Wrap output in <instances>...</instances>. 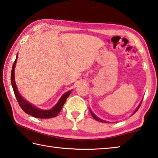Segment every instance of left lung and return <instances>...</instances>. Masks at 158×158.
I'll return each instance as SVG.
<instances>
[{
    "instance_id": "8db88e82",
    "label": "left lung",
    "mask_w": 158,
    "mask_h": 158,
    "mask_svg": "<svg viewBox=\"0 0 158 158\" xmlns=\"http://www.w3.org/2000/svg\"><path fill=\"white\" fill-rule=\"evenodd\" d=\"M142 101H141V102L139 104V105L138 106V107H137L136 108V109L134 111V112H133V114H132V115H133L135 114V113L138 111V109L139 108V106H140V105H141V103H142ZM90 113H91V115L93 116V118L95 119V120H96L97 121H98V122H100V123H111V122H108V121H106V120H102V119H100V118H99L98 117H97V116L95 115L93 112H92L91 110H90Z\"/></svg>"
}]
</instances>
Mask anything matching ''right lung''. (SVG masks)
<instances>
[{
	"instance_id": "obj_1",
	"label": "right lung",
	"mask_w": 158,
	"mask_h": 158,
	"mask_svg": "<svg viewBox=\"0 0 158 158\" xmlns=\"http://www.w3.org/2000/svg\"><path fill=\"white\" fill-rule=\"evenodd\" d=\"M17 58H18V55L16 56V60H15L13 64L12 69H11V85H12L15 96L16 98V100L18 101V102H19L20 106L21 107L22 109L26 113V114L30 115L34 118H51L56 117V116L61 111L62 106H63L64 104L65 103V102H66L67 98L69 97L72 90L67 91L62 95L60 99H59L58 102L56 103V105L53 107H52L51 109L44 110V109L37 108L36 106L33 105L32 104L29 102L27 100H25V98H24L20 94L19 90H18L16 82H15V77H14V69H15V67H16Z\"/></svg>"
}]
</instances>
